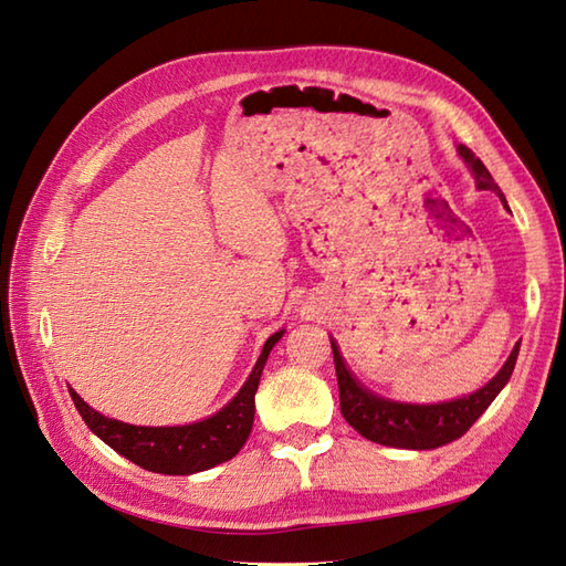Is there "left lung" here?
I'll return each instance as SVG.
<instances>
[{
	"label": "left lung",
	"instance_id": "left-lung-1",
	"mask_svg": "<svg viewBox=\"0 0 566 566\" xmlns=\"http://www.w3.org/2000/svg\"><path fill=\"white\" fill-rule=\"evenodd\" d=\"M461 158L468 163V168L473 170L475 182L480 189L497 191V197L504 201V195L500 187L494 185L490 170L482 165L480 158L473 156L471 148L459 146ZM516 343L509 360L497 371L485 387L478 389L471 396L457 398V401L434 403V406H416V403H398L391 398L377 396L375 391L365 389L360 381L353 377V371L343 363L338 353L336 340L331 338V350H334V365L338 377V396H340V412L353 430L360 432L365 439L384 447L396 449H437L457 442L471 430L473 422L488 410V406L497 398V394L504 389L509 381L518 357Z\"/></svg>",
	"mask_w": 566,
	"mask_h": 566
}]
</instances>
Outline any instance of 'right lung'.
Instances as JSON below:
<instances>
[{
    "label": "right lung",
    "mask_w": 566,
    "mask_h": 566,
    "mask_svg": "<svg viewBox=\"0 0 566 566\" xmlns=\"http://www.w3.org/2000/svg\"><path fill=\"white\" fill-rule=\"evenodd\" d=\"M283 331L273 334L261 350L250 379L240 394L218 410L213 418L182 427H136L105 418L95 412L81 396L69 389L81 418L98 434L107 447H113L124 459L163 475H189L206 471L223 461H230L244 447L254 422V394L259 389L261 369L266 365L271 348L279 343Z\"/></svg>",
    "instance_id": "add662e5"
}]
</instances>
